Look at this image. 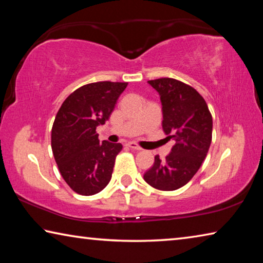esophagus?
<instances>
[{
  "label": "esophagus",
  "mask_w": 263,
  "mask_h": 263,
  "mask_svg": "<svg viewBox=\"0 0 263 263\" xmlns=\"http://www.w3.org/2000/svg\"><path fill=\"white\" fill-rule=\"evenodd\" d=\"M126 146H127V147H130L131 149H135V151H140L141 149L140 146L138 145V144H136V142H133V141L127 142Z\"/></svg>",
  "instance_id": "obj_1"
}]
</instances>
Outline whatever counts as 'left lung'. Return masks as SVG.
I'll return each mask as SVG.
<instances>
[{"label": "left lung", "mask_w": 263, "mask_h": 263, "mask_svg": "<svg viewBox=\"0 0 263 263\" xmlns=\"http://www.w3.org/2000/svg\"><path fill=\"white\" fill-rule=\"evenodd\" d=\"M160 94L166 139L175 141L166 158H154L144 174L153 188L172 191L185 185L205 159L212 140V116L203 96L189 84L171 78L151 80Z\"/></svg>", "instance_id": "obj_1"}]
</instances>
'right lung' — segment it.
<instances>
[{
    "instance_id": "add662e5",
    "label": "right lung",
    "mask_w": 263,
    "mask_h": 263,
    "mask_svg": "<svg viewBox=\"0 0 263 263\" xmlns=\"http://www.w3.org/2000/svg\"><path fill=\"white\" fill-rule=\"evenodd\" d=\"M127 82L100 81L74 90L61 104L52 126L53 157L62 179L75 193L91 196L111 180L122 144L99 140L96 127L105 124Z\"/></svg>"
}]
</instances>
